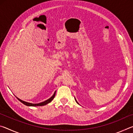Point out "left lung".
<instances>
[{"instance_id": "obj_1", "label": "left lung", "mask_w": 133, "mask_h": 133, "mask_svg": "<svg viewBox=\"0 0 133 133\" xmlns=\"http://www.w3.org/2000/svg\"><path fill=\"white\" fill-rule=\"evenodd\" d=\"M75 100H76V98H75ZM76 102H77V103H78V102H77V100H76Z\"/></svg>"}]
</instances>
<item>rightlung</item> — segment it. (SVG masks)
I'll use <instances>...</instances> for the list:
<instances>
[{
	"mask_svg": "<svg viewBox=\"0 0 133 133\" xmlns=\"http://www.w3.org/2000/svg\"><path fill=\"white\" fill-rule=\"evenodd\" d=\"M55 94H56V91L55 92V93H54L53 95L51 96L50 98H49L48 100L44 101V102H43L37 103V104H33V103H30L24 102V101L22 100H21V99L17 98H17L20 101V102L23 103V104H24V105H28V106H43V105H46L47 104H48V103H50L51 101L53 100V98L55 96Z\"/></svg>",
	"mask_w": 133,
	"mask_h": 133,
	"instance_id": "1",
	"label": "right lung"
}]
</instances>
